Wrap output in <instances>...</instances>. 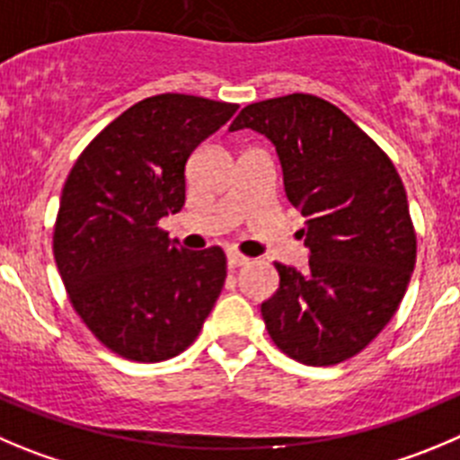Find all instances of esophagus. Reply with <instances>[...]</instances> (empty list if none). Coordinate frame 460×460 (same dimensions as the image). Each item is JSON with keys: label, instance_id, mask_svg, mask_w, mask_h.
<instances>
[{"label": "esophagus", "instance_id": "obj_1", "mask_svg": "<svg viewBox=\"0 0 460 460\" xmlns=\"http://www.w3.org/2000/svg\"><path fill=\"white\" fill-rule=\"evenodd\" d=\"M248 257L239 255V252H227V269H239V266H246L248 264Z\"/></svg>", "mask_w": 460, "mask_h": 460}]
</instances>
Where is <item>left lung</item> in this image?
I'll return each mask as SVG.
<instances>
[{"mask_svg":"<svg viewBox=\"0 0 460 460\" xmlns=\"http://www.w3.org/2000/svg\"><path fill=\"white\" fill-rule=\"evenodd\" d=\"M242 128L273 144L284 194L307 218L309 269L275 261L266 330L300 364H341L386 327L409 287L415 233L404 185L386 153L318 96L251 103L230 124Z\"/></svg>","mask_w":460,"mask_h":460,"instance_id":"1","label":"left lung"}]
</instances>
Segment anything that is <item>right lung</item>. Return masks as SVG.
<instances>
[{"mask_svg":"<svg viewBox=\"0 0 460 460\" xmlns=\"http://www.w3.org/2000/svg\"><path fill=\"white\" fill-rule=\"evenodd\" d=\"M237 108L190 94L144 99L96 135L69 172L56 266L78 316L119 357H176L217 303L221 248L185 251L157 221L181 212L187 160Z\"/></svg>","mask_w":460,"mask_h":460,"instance_id":"obj_1","label":"right lung"}]
</instances>
